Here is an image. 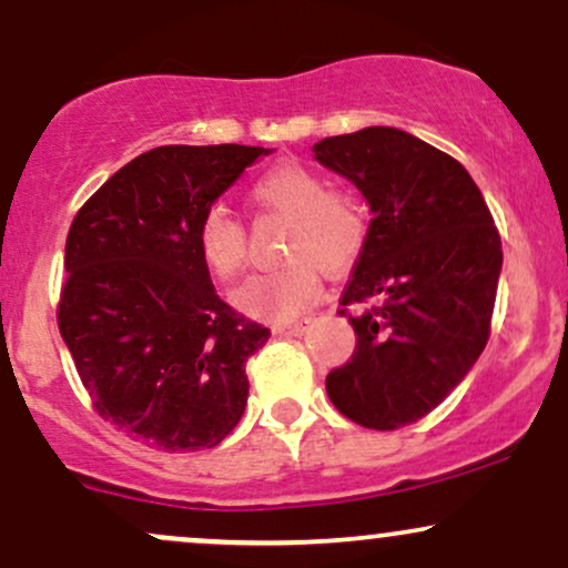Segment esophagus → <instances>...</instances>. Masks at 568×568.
Instances as JSON below:
<instances>
[{"instance_id":"1","label":"esophagus","mask_w":568,"mask_h":568,"mask_svg":"<svg viewBox=\"0 0 568 568\" xmlns=\"http://www.w3.org/2000/svg\"><path fill=\"white\" fill-rule=\"evenodd\" d=\"M312 317H302V321H291V323H280L277 334H288V336H302L306 328H310Z\"/></svg>"}]
</instances>
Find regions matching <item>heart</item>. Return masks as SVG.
I'll return each instance as SVG.
<instances>
[{"instance_id": "obj_1", "label": "heart", "mask_w": 568, "mask_h": 568, "mask_svg": "<svg viewBox=\"0 0 568 568\" xmlns=\"http://www.w3.org/2000/svg\"><path fill=\"white\" fill-rule=\"evenodd\" d=\"M253 202L291 219L285 237L288 262L253 275L237 291V304L266 321H288L304 312L321 288V266L342 272L368 243V213L352 194L328 189L321 173L280 162L251 184ZM197 251L219 280H234L247 264L245 226L226 207H207L197 226Z\"/></svg>"}]
</instances>
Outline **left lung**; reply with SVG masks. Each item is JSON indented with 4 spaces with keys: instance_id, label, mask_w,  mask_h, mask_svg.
Returning a JSON list of instances; mask_svg holds the SVG:
<instances>
[{
    "instance_id": "left-lung-1",
    "label": "left lung",
    "mask_w": 568,
    "mask_h": 568,
    "mask_svg": "<svg viewBox=\"0 0 568 568\" xmlns=\"http://www.w3.org/2000/svg\"><path fill=\"white\" fill-rule=\"evenodd\" d=\"M315 158L347 175L374 211L338 298L357 344L325 389L357 425H414L465 379L491 336L499 230L470 173L406 130L331 135Z\"/></svg>"
}]
</instances>
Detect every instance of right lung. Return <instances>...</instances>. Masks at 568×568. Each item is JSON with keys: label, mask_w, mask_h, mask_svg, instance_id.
Returning a JSON list of instances; mask_svg holds the SVG:
<instances>
[{"label": "right lung", "mask_w": 568, "mask_h": 568, "mask_svg": "<svg viewBox=\"0 0 568 568\" xmlns=\"http://www.w3.org/2000/svg\"><path fill=\"white\" fill-rule=\"evenodd\" d=\"M264 146H158L77 211L58 328L98 416L154 452L219 446L270 338L219 296L197 226Z\"/></svg>", "instance_id": "1"}]
</instances>
